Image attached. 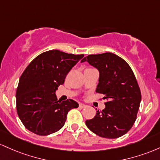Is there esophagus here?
<instances>
[{
  "label": "esophagus",
  "mask_w": 160,
  "mask_h": 160,
  "mask_svg": "<svg viewBox=\"0 0 160 160\" xmlns=\"http://www.w3.org/2000/svg\"><path fill=\"white\" fill-rule=\"evenodd\" d=\"M79 107L80 108H85V107H86V105L84 103H79Z\"/></svg>",
  "instance_id": "34e87169"
}]
</instances>
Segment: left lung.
Instances as JSON below:
<instances>
[{"instance_id": "1", "label": "left lung", "mask_w": 160, "mask_h": 160, "mask_svg": "<svg viewBox=\"0 0 160 160\" xmlns=\"http://www.w3.org/2000/svg\"><path fill=\"white\" fill-rule=\"evenodd\" d=\"M87 61L100 73L96 92L104 94L106 107L98 110L92 119L86 120L87 127L97 135L117 138L133 126L139 109L141 94L135 76L129 65L112 53L91 54Z\"/></svg>"}]
</instances>
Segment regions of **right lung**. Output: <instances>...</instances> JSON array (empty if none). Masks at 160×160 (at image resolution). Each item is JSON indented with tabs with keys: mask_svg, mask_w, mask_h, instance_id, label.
Returning a JSON list of instances; mask_svg holds the SVG:
<instances>
[{
	"mask_svg": "<svg viewBox=\"0 0 160 160\" xmlns=\"http://www.w3.org/2000/svg\"><path fill=\"white\" fill-rule=\"evenodd\" d=\"M83 57L51 50L27 66L19 78L16 98L18 116L28 131L43 136L54 133L62 128L68 112L78 107L72 99L60 102L55 92Z\"/></svg>",
	"mask_w": 160,
	"mask_h": 160,
	"instance_id": "obj_1",
	"label": "right lung"
}]
</instances>
